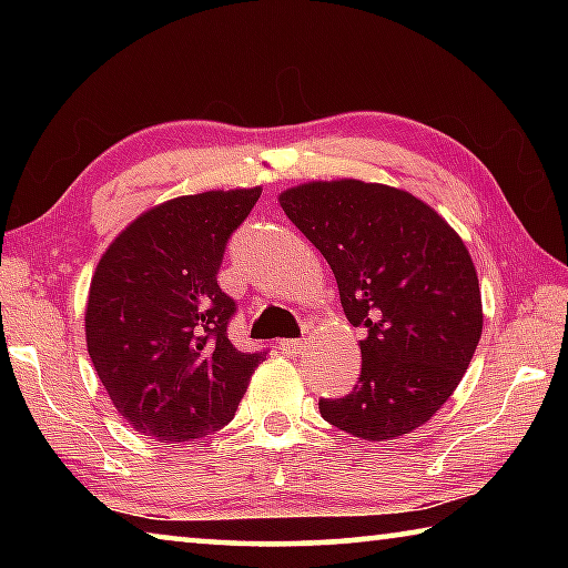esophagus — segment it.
Wrapping results in <instances>:
<instances>
[{"mask_svg": "<svg viewBox=\"0 0 568 568\" xmlns=\"http://www.w3.org/2000/svg\"><path fill=\"white\" fill-rule=\"evenodd\" d=\"M305 343H307L305 338H287V341H281V351L285 355H295L305 348Z\"/></svg>", "mask_w": 568, "mask_h": 568, "instance_id": "1", "label": "esophagus"}]
</instances>
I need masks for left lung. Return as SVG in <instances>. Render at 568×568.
<instances>
[{
  "label": "left lung",
  "mask_w": 568,
  "mask_h": 568,
  "mask_svg": "<svg viewBox=\"0 0 568 568\" xmlns=\"http://www.w3.org/2000/svg\"><path fill=\"white\" fill-rule=\"evenodd\" d=\"M291 223L321 250L361 341V378L321 416L368 440L410 434L464 378L484 328L476 267L454 230L408 192L361 180L285 190Z\"/></svg>",
  "instance_id": "8db88e82"
}]
</instances>
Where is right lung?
I'll return each mask as SVG.
<instances>
[{"label": "right lung", "mask_w": 568, "mask_h": 568, "mask_svg": "<svg viewBox=\"0 0 568 568\" xmlns=\"http://www.w3.org/2000/svg\"><path fill=\"white\" fill-rule=\"evenodd\" d=\"M257 197L261 187L213 190L152 207L94 271L84 313L90 358L142 436L168 444L215 434L265 358L230 343L237 303L217 285L227 240Z\"/></svg>", "instance_id": "obj_1"}]
</instances>
